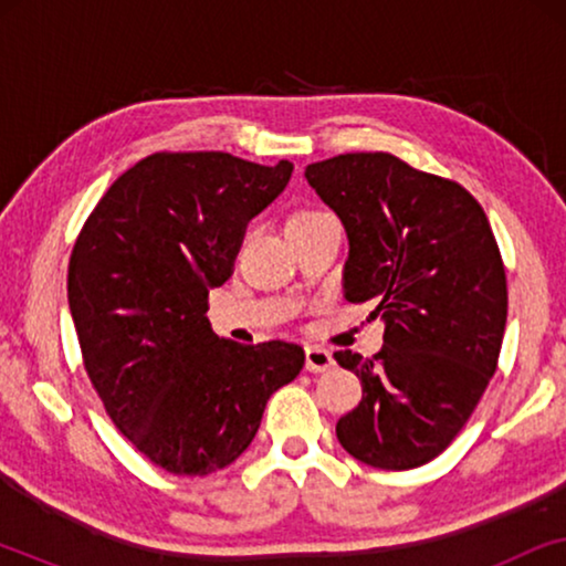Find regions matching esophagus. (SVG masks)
I'll use <instances>...</instances> for the list:
<instances>
[{"mask_svg":"<svg viewBox=\"0 0 566 566\" xmlns=\"http://www.w3.org/2000/svg\"><path fill=\"white\" fill-rule=\"evenodd\" d=\"M332 366H335V358H332L329 350H324V347H306V370L324 374Z\"/></svg>","mask_w":566,"mask_h":566,"instance_id":"obj_1","label":"esophagus"}]
</instances>
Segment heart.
<instances>
[{
  "label": "heart",
  "instance_id": "obj_1",
  "mask_svg": "<svg viewBox=\"0 0 566 566\" xmlns=\"http://www.w3.org/2000/svg\"><path fill=\"white\" fill-rule=\"evenodd\" d=\"M329 219V213L319 211V208H298L296 213H291L289 219V229H301V227H312V223Z\"/></svg>",
  "mask_w": 566,
  "mask_h": 566
}]
</instances>
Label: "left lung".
Instances as JSON below:
<instances>
[{
  "instance_id": "8db88e82",
  "label": "left lung",
  "mask_w": 566,
  "mask_h": 566,
  "mask_svg": "<svg viewBox=\"0 0 566 566\" xmlns=\"http://www.w3.org/2000/svg\"><path fill=\"white\" fill-rule=\"evenodd\" d=\"M306 180L350 239L345 298L386 322L374 358L337 350L360 378V405L339 417L353 459L417 469L446 451L490 386L507 322V277L476 198L386 151L314 161Z\"/></svg>"
}]
</instances>
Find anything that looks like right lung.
<instances>
[{
  "instance_id": "right-lung-1",
  "label": "right lung",
  "mask_w": 566,
  "mask_h": 566,
  "mask_svg": "<svg viewBox=\"0 0 566 566\" xmlns=\"http://www.w3.org/2000/svg\"><path fill=\"white\" fill-rule=\"evenodd\" d=\"M293 165L227 151H157L115 180L69 258L82 363L115 428L177 476L229 467L268 399L304 368V347L239 345L208 322V291L234 273L247 223Z\"/></svg>"
}]
</instances>
